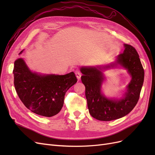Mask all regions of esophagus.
I'll return each instance as SVG.
<instances>
[{
	"label": "esophagus",
	"mask_w": 155,
	"mask_h": 155,
	"mask_svg": "<svg viewBox=\"0 0 155 155\" xmlns=\"http://www.w3.org/2000/svg\"><path fill=\"white\" fill-rule=\"evenodd\" d=\"M75 74H76V77H77V78L79 79H80V78H81V72L79 71V70H76V72H75Z\"/></svg>",
	"instance_id": "esophagus-1"
}]
</instances>
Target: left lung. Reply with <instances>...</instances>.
<instances>
[{"mask_svg": "<svg viewBox=\"0 0 155 155\" xmlns=\"http://www.w3.org/2000/svg\"><path fill=\"white\" fill-rule=\"evenodd\" d=\"M125 50L116 61L107 66L82 67L81 81L85 86V96L91 115L100 121H111L128 114L137 105L144 79V70L136 49L124 44ZM120 64L131 76L124 97L120 100L109 99L102 94L101 84L104 80L102 70Z\"/></svg>", "mask_w": 155, "mask_h": 155, "instance_id": "obj_1", "label": "left lung"}]
</instances>
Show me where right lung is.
Masks as SVG:
<instances>
[{
  "instance_id": "add662e5",
  "label": "right lung",
  "mask_w": 155,
  "mask_h": 155,
  "mask_svg": "<svg viewBox=\"0 0 155 155\" xmlns=\"http://www.w3.org/2000/svg\"><path fill=\"white\" fill-rule=\"evenodd\" d=\"M13 72L14 86L23 104L34 113L46 117L59 113L65 94L78 81L73 72L65 75L32 72L22 58L14 63Z\"/></svg>"
}]
</instances>
